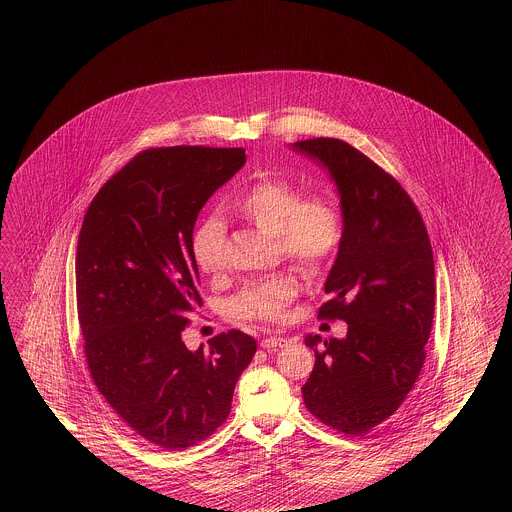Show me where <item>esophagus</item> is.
<instances>
[{
	"label": "esophagus",
	"mask_w": 512,
	"mask_h": 512,
	"mask_svg": "<svg viewBox=\"0 0 512 512\" xmlns=\"http://www.w3.org/2000/svg\"><path fill=\"white\" fill-rule=\"evenodd\" d=\"M290 340L286 338H278V336H268L265 340L261 341V347L265 349H276V347H286Z\"/></svg>",
	"instance_id": "1"
}]
</instances>
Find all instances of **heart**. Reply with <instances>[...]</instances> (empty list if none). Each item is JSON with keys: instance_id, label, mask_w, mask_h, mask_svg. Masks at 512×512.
<instances>
[{"instance_id": "1", "label": "heart", "mask_w": 512, "mask_h": 512, "mask_svg": "<svg viewBox=\"0 0 512 512\" xmlns=\"http://www.w3.org/2000/svg\"><path fill=\"white\" fill-rule=\"evenodd\" d=\"M228 209L274 236L280 253L305 274L320 272L340 247L343 219L336 201L328 194L303 195L288 178L267 176L251 182L230 199ZM224 244L219 217L197 224L190 249L201 272L217 276L226 268ZM297 290V280L288 272L249 282L230 301V313L242 320H282Z\"/></svg>"}]
</instances>
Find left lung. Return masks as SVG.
Here are the masks:
<instances>
[{"label": "left lung", "mask_w": 512, "mask_h": 512, "mask_svg": "<svg viewBox=\"0 0 512 512\" xmlns=\"http://www.w3.org/2000/svg\"><path fill=\"white\" fill-rule=\"evenodd\" d=\"M328 167L343 234L318 318L345 320L343 340L307 336L315 368L301 388L309 413L365 436L399 409L426 359L436 303L430 238L411 195L390 172L338 138L295 142Z\"/></svg>", "instance_id": "8db88e82"}]
</instances>
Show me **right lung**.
<instances>
[{"label":"right lung","mask_w":512,"mask_h":512,"mask_svg":"<svg viewBox=\"0 0 512 512\" xmlns=\"http://www.w3.org/2000/svg\"><path fill=\"white\" fill-rule=\"evenodd\" d=\"M244 147H149L92 199L76 247V309L90 376L136 434L180 451L230 414L257 343L222 332L190 351L199 297L190 242L207 199L244 167Z\"/></svg>","instance_id":"obj_1"}]
</instances>
